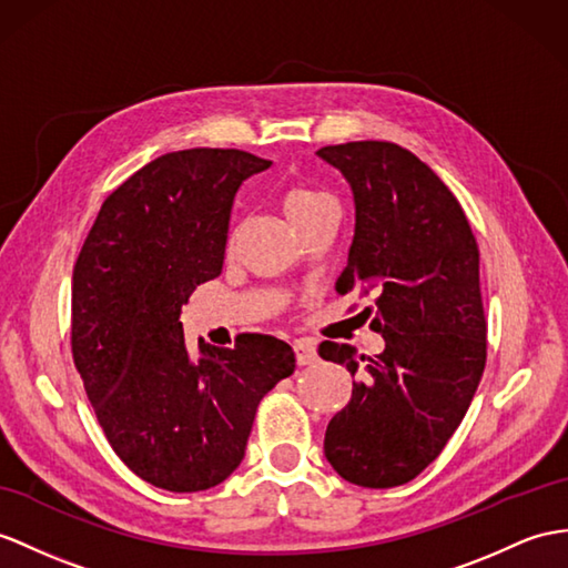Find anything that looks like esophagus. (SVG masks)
Returning <instances> with one entry per match:
<instances>
[{"instance_id": "34e87169", "label": "esophagus", "mask_w": 568, "mask_h": 568, "mask_svg": "<svg viewBox=\"0 0 568 568\" xmlns=\"http://www.w3.org/2000/svg\"><path fill=\"white\" fill-rule=\"evenodd\" d=\"M294 354H296V364L298 366H311L317 362V349L311 339H298L294 344Z\"/></svg>"}]
</instances>
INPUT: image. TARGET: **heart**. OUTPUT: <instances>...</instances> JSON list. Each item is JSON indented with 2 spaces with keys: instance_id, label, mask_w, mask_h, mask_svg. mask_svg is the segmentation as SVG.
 Listing matches in <instances>:
<instances>
[{
  "instance_id": "b5f03b06",
  "label": "heart",
  "mask_w": 568,
  "mask_h": 568,
  "mask_svg": "<svg viewBox=\"0 0 568 568\" xmlns=\"http://www.w3.org/2000/svg\"><path fill=\"white\" fill-rule=\"evenodd\" d=\"M332 206H335V202H332L329 195L306 183H296L292 187H286L282 195V210L286 219L292 221V226H298L301 221H306L323 210H332Z\"/></svg>"
}]
</instances>
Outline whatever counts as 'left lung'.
Returning a JSON list of instances; mask_svg holds the SVG:
<instances>
[{"label": "left lung", "instance_id": "obj_1", "mask_svg": "<svg viewBox=\"0 0 568 568\" xmlns=\"http://www.w3.org/2000/svg\"><path fill=\"white\" fill-rule=\"evenodd\" d=\"M354 192V241L337 292L371 296L385 349L354 356L323 342L325 362L358 376L329 419L325 458L358 487L390 489L432 465L460 426L487 364L475 233L448 185L393 142L317 149ZM363 364L358 365L357 362Z\"/></svg>", "mask_w": 568, "mask_h": 568}]
</instances>
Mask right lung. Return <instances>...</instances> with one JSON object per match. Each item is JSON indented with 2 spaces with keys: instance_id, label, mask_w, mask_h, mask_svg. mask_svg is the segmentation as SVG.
Here are the masks:
<instances>
[{
  "instance_id": "obj_1",
  "label": "right lung",
  "mask_w": 568,
  "mask_h": 568,
  "mask_svg": "<svg viewBox=\"0 0 568 568\" xmlns=\"http://www.w3.org/2000/svg\"><path fill=\"white\" fill-rule=\"evenodd\" d=\"M241 149H185L146 163L95 216L72 276V356L108 444L136 477L187 494L245 455L260 399L292 376L286 342L243 332L190 356L180 308L224 267L245 178L270 169Z\"/></svg>"
}]
</instances>
